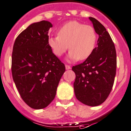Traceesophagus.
<instances>
[{"label": "esophagus", "mask_w": 131, "mask_h": 131, "mask_svg": "<svg viewBox=\"0 0 131 131\" xmlns=\"http://www.w3.org/2000/svg\"><path fill=\"white\" fill-rule=\"evenodd\" d=\"M65 68L67 70H69L71 68V67L70 65H68V64H65Z\"/></svg>", "instance_id": "esophagus-1"}]
</instances>
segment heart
<instances>
[{"instance_id": "b5f03b06", "label": "heart", "mask_w": 131, "mask_h": 131, "mask_svg": "<svg viewBox=\"0 0 131 131\" xmlns=\"http://www.w3.org/2000/svg\"><path fill=\"white\" fill-rule=\"evenodd\" d=\"M96 42L97 34L94 28L77 21L63 25L58 30V35L48 40L52 52L58 57L65 53L68 47L70 50L68 58L72 61L84 60L90 57Z\"/></svg>"}]
</instances>
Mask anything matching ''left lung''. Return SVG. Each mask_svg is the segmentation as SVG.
I'll return each instance as SVG.
<instances>
[{"instance_id": "left-lung-1", "label": "left lung", "mask_w": 131, "mask_h": 131, "mask_svg": "<svg viewBox=\"0 0 131 131\" xmlns=\"http://www.w3.org/2000/svg\"><path fill=\"white\" fill-rule=\"evenodd\" d=\"M99 35L97 46L90 57L82 63L73 66V83L77 99L84 105L96 106L109 96L115 80L117 54L114 43L106 28L100 21L90 17Z\"/></svg>"}]
</instances>
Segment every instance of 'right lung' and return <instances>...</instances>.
Instances as JSON below:
<instances>
[{"label": "right lung", "mask_w": 131, "mask_h": 131, "mask_svg": "<svg viewBox=\"0 0 131 131\" xmlns=\"http://www.w3.org/2000/svg\"><path fill=\"white\" fill-rule=\"evenodd\" d=\"M47 21L33 23L16 39L12 53L11 71L16 87L25 103L42 109L54 99L65 66L52 53Z\"/></svg>", "instance_id": "add662e5"}]
</instances>
